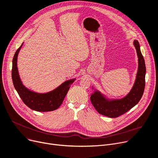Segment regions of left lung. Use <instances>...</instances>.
Listing matches in <instances>:
<instances>
[{
    "instance_id": "8db88e82",
    "label": "left lung",
    "mask_w": 158,
    "mask_h": 158,
    "mask_svg": "<svg viewBox=\"0 0 158 158\" xmlns=\"http://www.w3.org/2000/svg\"><path fill=\"white\" fill-rule=\"evenodd\" d=\"M134 45L136 49L139 64L136 81L130 93L120 100L112 101L106 100L97 92L90 97L91 102L97 112L106 117L117 118L126 113L139 102L143 94L145 86V63L137 40L134 41Z\"/></svg>"
}]
</instances>
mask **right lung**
Here are the masks:
<instances>
[{"instance_id":"right-lung-1","label":"right lung","mask_w":158,"mask_h":158,"mask_svg":"<svg viewBox=\"0 0 158 158\" xmlns=\"http://www.w3.org/2000/svg\"><path fill=\"white\" fill-rule=\"evenodd\" d=\"M22 45L16 51L12 64V80L13 85L18 92L23 103L32 110L40 112L51 111L57 110L63 102L64 98L70 88L69 86L73 82V80L66 81L52 92L40 94L32 92L25 87L20 79L17 69V56Z\"/></svg>"}]
</instances>
